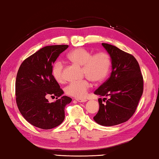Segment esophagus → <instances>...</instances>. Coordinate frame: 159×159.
Segmentation results:
<instances>
[{
	"instance_id": "34e87169",
	"label": "esophagus",
	"mask_w": 159,
	"mask_h": 159,
	"mask_svg": "<svg viewBox=\"0 0 159 159\" xmlns=\"http://www.w3.org/2000/svg\"><path fill=\"white\" fill-rule=\"evenodd\" d=\"M75 100L77 102H80V103H82V102L87 101V100L86 99V98H76Z\"/></svg>"
}]
</instances>
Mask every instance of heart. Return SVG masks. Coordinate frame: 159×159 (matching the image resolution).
<instances>
[{"label": "heart", "mask_w": 159, "mask_h": 159, "mask_svg": "<svg viewBox=\"0 0 159 159\" xmlns=\"http://www.w3.org/2000/svg\"><path fill=\"white\" fill-rule=\"evenodd\" d=\"M67 58L75 65L82 66V72L89 79L70 82L65 88V93L76 98H83L90 88V80L93 82H101L107 77L111 66V57L108 53H93L85 48H79L70 52ZM52 76L58 83L64 82L63 63L56 61L52 66Z\"/></svg>", "instance_id": "heart-1"}]
</instances>
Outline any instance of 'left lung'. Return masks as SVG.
<instances>
[{"label":"left lung","mask_w":159,"mask_h":159,"mask_svg":"<svg viewBox=\"0 0 159 159\" xmlns=\"http://www.w3.org/2000/svg\"><path fill=\"white\" fill-rule=\"evenodd\" d=\"M102 45L110 56L112 70L110 77L94 94L109 98H98L99 109L93 118L98 124L110 126L132 117L143 94V79L139 63L132 54L107 43Z\"/></svg>","instance_id":"1"}]
</instances>
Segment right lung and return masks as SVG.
Returning <instances> with one entry per match:
<instances>
[{
    "instance_id": "1",
    "label": "right lung",
    "mask_w": 159,
    "mask_h": 159,
    "mask_svg": "<svg viewBox=\"0 0 159 159\" xmlns=\"http://www.w3.org/2000/svg\"><path fill=\"white\" fill-rule=\"evenodd\" d=\"M68 45H49L40 49L21 64L16 81V103L21 114L30 124L41 129L56 127L65 119V107L72 98L52 76V65ZM49 96L57 97L50 103ZM59 98L58 99L57 98Z\"/></svg>"
}]
</instances>
